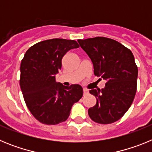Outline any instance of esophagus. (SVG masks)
Listing matches in <instances>:
<instances>
[{
  "label": "esophagus",
  "instance_id": "34e87169",
  "mask_svg": "<svg viewBox=\"0 0 152 152\" xmlns=\"http://www.w3.org/2000/svg\"><path fill=\"white\" fill-rule=\"evenodd\" d=\"M84 96H86V95H88V94H89V91H88L87 89H84Z\"/></svg>",
  "mask_w": 152,
  "mask_h": 152
}]
</instances>
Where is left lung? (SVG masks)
<instances>
[{
	"mask_svg": "<svg viewBox=\"0 0 152 152\" xmlns=\"http://www.w3.org/2000/svg\"><path fill=\"white\" fill-rule=\"evenodd\" d=\"M77 42L92 61L95 76L107 81L103 89L90 91L96 99V105L88 110L90 118L100 124L117 121L136 93L138 67L132 52L119 42L101 36Z\"/></svg>",
	"mask_w": 152,
	"mask_h": 152,
	"instance_id": "left-lung-1",
	"label": "left lung"
}]
</instances>
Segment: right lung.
I'll list each match as a JSON object with an SVG mask.
<instances>
[{"mask_svg":"<svg viewBox=\"0 0 152 152\" xmlns=\"http://www.w3.org/2000/svg\"><path fill=\"white\" fill-rule=\"evenodd\" d=\"M75 40L52 39L31 46L20 64V85L29 110L40 123L56 125L67 120L75 103L83 96L79 84L65 87L56 82L67 52L78 48Z\"/></svg>","mask_w":152,"mask_h":152,"instance_id":"obj_1","label":"right lung"}]
</instances>
